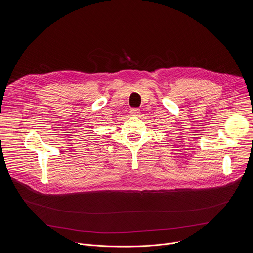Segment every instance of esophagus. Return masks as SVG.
Wrapping results in <instances>:
<instances>
[{"label": "esophagus", "instance_id": "esophagus-1", "mask_svg": "<svg viewBox=\"0 0 253 253\" xmlns=\"http://www.w3.org/2000/svg\"><path fill=\"white\" fill-rule=\"evenodd\" d=\"M130 114L132 115V116H139V114H140V110L139 109H131L130 110Z\"/></svg>", "mask_w": 253, "mask_h": 253}]
</instances>
